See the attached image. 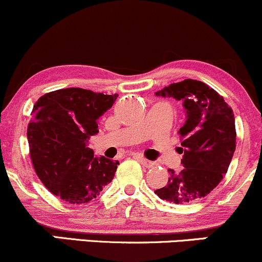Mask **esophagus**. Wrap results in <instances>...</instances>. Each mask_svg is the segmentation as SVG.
Returning a JSON list of instances; mask_svg holds the SVG:
<instances>
[{
    "instance_id": "1",
    "label": "esophagus",
    "mask_w": 262,
    "mask_h": 262,
    "mask_svg": "<svg viewBox=\"0 0 262 262\" xmlns=\"http://www.w3.org/2000/svg\"><path fill=\"white\" fill-rule=\"evenodd\" d=\"M138 160H139V162H140L141 165H144V166H146V167L154 166V161L146 160V159L143 158V156H138Z\"/></svg>"
}]
</instances>
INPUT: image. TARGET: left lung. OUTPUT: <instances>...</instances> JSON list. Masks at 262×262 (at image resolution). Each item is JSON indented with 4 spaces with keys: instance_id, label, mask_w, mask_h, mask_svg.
Listing matches in <instances>:
<instances>
[{
    "instance_id": "1",
    "label": "left lung",
    "mask_w": 262,
    "mask_h": 262,
    "mask_svg": "<svg viewBox=\"0 0 262 262\" xmlns=\"http://www.w3.org/2000/svg\"><path fill=\"white\" fill-rule=\"evenodd\" d=\"M181 101L186 112L179 134L182 170L169 169V181L155 193L161 200L187 203L209 193L222 181L235 151V118L224 98L197 80L171 83L155 92Z\"/></svg>"
}]
</instances>
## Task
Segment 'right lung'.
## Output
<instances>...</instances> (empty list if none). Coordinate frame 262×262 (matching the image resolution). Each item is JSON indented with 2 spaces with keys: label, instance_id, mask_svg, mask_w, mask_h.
<instances>
[{
  "label": "right lung",
  "instance_id": "obj_1",
  "mask_svg": "<svg viewBox=\"0 0 262 262\" xmlns=\"http://www.w3.org/2000/svg\"><path fill=\"white\" fill-rule=\"evenodd\" d=\"M117 97L73 87L45 93L33 107L27 133L33 166L45 187L66 202H90L113 180L119 161L95 156L87 143Z\"/></svg>",
  "mask_w": 262,
  "mask_h": 262
}]
</instances>
